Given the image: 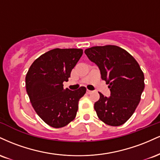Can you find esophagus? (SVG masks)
I'll return each mask as SVG.
<instances>
[{"instance_id": "obj_1", "label": "esophagus", "mask_w": 160, "mask_h": 160, "mask_svg": "<svg viewBox=\"0 0 160 160\" xmlns=\"http://www.w3.org/2000/svg\"><path fill=\"white\" fill-rule=\"evenodd\" d=\"M86 92H87L88 94H91V93L92 92V91H91V90H89V89H87V90H86Z\"/></svg>"}]
</instances>
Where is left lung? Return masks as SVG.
Returning <instances> with one entry per match:
<instances>
[{
	"label": "left lung",
	"mask_w": 160,
	"mask_h": 160,
	"mask_svg": "<svg viewBox=\"0 0 160 160\" xmlns=\"http://www.w3.org/2000/svg\"><path fill=\"white\" fill-rule=\"evenodd\" d=\"M84 52L98 67L102 80L109 84L111 96H104L94 104L98 118L109 126H119L136 109L144 89V76L132 56L113 45L93 47Z\"/></svg>",
	"instance_id": "1"
}]
</instances>
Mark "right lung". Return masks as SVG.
<instances>
[{"instance_id":"right-lung-1","label":"right lung","mask_w":160,"mask_h":160,"mask_svg":"<svg viewBox=\"0 0 160 160\" xmlns=\"http://www.w3.org/2000/svg\"><path fill=\"white\" fill-rule=\"evenodd\" d=\"M82 55L81 49H54L32 63L25 78V86L34 111L53 128L67 126L75 118L84 86L71 91L63 88Z\"/></svg>"}]
</instances>
